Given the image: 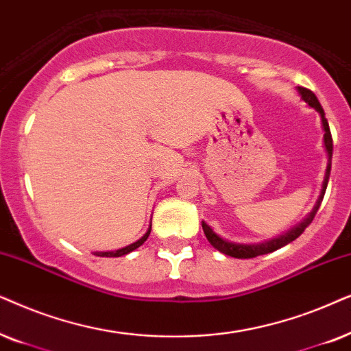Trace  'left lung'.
<instances>
[{"label":"left lung","instance_id":"left-lung-1","mask_svg":"<svg viewBox=\"0 0 351 351\" xmlns=\"http://www.w3.org/2000/svg\"><path fill=\"white\" fill-rule=\"evenodd\" d=\"M297 91H298V95H300L302 101H305L308 106L313 107V109L319 114L322 132H324V138L322 139H324V149H326V154H328V167H326V175H324V181H322L319 197H317L315 207H313L311 212L308 213L300 223L295 224L293 228H291L287 232H284V234L273 237V239H269V241L260 242V244H237V242L223 239V237L217 234V232H215L207 223L202 221V230H204L205 237H207V241L215 247V249H217L218 252H221V254H224V255L234 256V258H254V256L271 254V252H274V250L281 249V247H284V245L291 244L292 241H295L297 237L306 230V226H310V223L313 221V218H315L317 208H319V205L322 202V197H324L326 188H328V181L330 176V162H332V149H334L332 136H330L329 123H328V120H326L324 110H322V107L319 104V101H317V97L315 96V93L306 90V88H303V86H297Z\"/></svg>","mask_w":351,"mask_h":351}]
</instances>
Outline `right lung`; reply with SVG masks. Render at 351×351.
<instances>
[{
  "label": "right lung",
  "mask_w": 351,
  "mask_h": 351,
  "mask_svg": "<svg viewBox=\"0 0 351 351\" xmlns=\"http://www.w3.org/2000/svg\"><path fill=\"white\" fill-rule=\"evenodd\" d=\"M151 226L152 223H149V228L146 231V234H144L141 239H138L136 242H133V244H130L127 247H123V249H119V250H109V252H96L97 256H121V255H127L130 254V252H133L134 249H138L139 245H143L144 242H146V239L149 237V234H151Z\"/></svg>",
  "instance_id": "add662e5"
}]
</instances>
